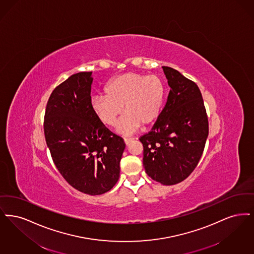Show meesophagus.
<instances>
[{
  "instance_id": "obj_1",
  "label": "esophagus",
  "mask_w": 254,
  "mask_h": 254,
  "mask_svg": "<svg viewBox=\"0 0 254 254\" xmlns=\"http://www.w3.org/2000/svg\"><path fill=\"white\" fill-rule=\"evenodd\" d=\"M132 141V138H131V137H125V138H124V142H125L126 145H129Z\"/></svg>"
}]
</instances>
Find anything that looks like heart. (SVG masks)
I'll return each mask as SVG.
<instances>
[{
  "label": "heart",
  "mask_w": 254,
  "mask_h": 254,
  "mask_svg": "<svg viewBox=\"0 0 254 254\" xmlns=\"http://www.w3.org/2000/svg\"><path fill=\"white\" fill-rule=\"evenodd\" d=\"M104 93L92 98V110L99 122L114 126L123 107L125 114L118 124V131L125 134L134 132L140 125L154 124L164 108L165 83L155 75L122 74L111 79Z\"/></svg>",
  "instance_id": "b5f03b06"
}]
</instances>
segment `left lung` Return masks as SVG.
Segmentation results:
<instances>
[{"instance_id": "8db88e82", "label": "left lung", "mask_w": 254, "mask_h": 254, "mask_svg": "<svg viewBox=\"0 0 254 254\" xmlns=\"http://www.w3.org/2000/svg\"><path fill=\"white\" fill-rule=\"evenodd\" d=\"M170 93L152 130L140 136L146 174L163 185L186 179L198 164L209 134V122L195 82L162 66Z\"/></svg>"}]
</instances>
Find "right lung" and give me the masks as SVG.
<instances>
[{
	"label": "right lung",
	"mask_w": 254,
	"mask_h": 254,
	"mask_svg": "<svg viewBox=\"0 0 254 254\" xmlns=\"http://www.w3.org/2000/svg\"><path fill=\"white\" fill-rule=\"evenodd\" d=\"M92 72H79L57 86L47 101L44 129L61 175L77 190L99 195L118 182L125 143L92 110Z\"/></svg>",
	"instance_id": "obj_1"
}]
</instances>
